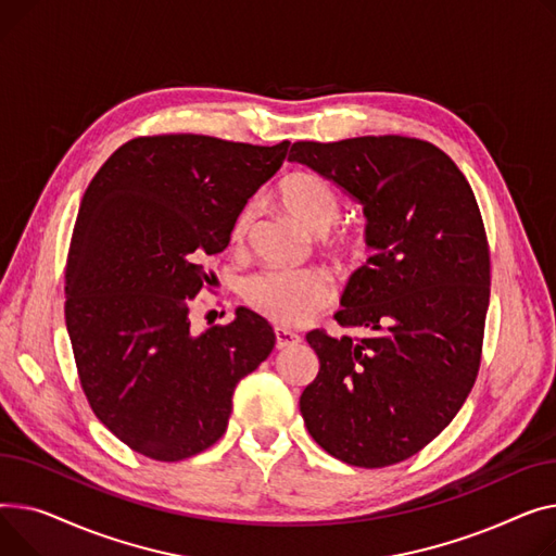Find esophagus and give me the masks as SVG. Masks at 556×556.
<instances>
[{
  "mask_svg": "<svg viewBox=\"0 0 556 556\" xmlns=\"http://www.w3.org/2000/svg\"><path fill=\"white\" fill-rule=\"evenodd\" d=\"M274 334H276V348L278 350H285V348H291V345L301 343V334L291 332V330H285V328H276Z\"/></svg>",
  "mask_w": 556,
  "mask_h": 556,
  "instance_id": "1",
  "label": "esophagus"
}]
</instances>
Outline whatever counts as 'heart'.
<instances>
[{
	"label": "heart",
	"mask_w": 556,
	"mask_h": 556,
	"mask_svg": "<svg viewBox=\"0 0 556 556\" xmlns=\"http://www.w3.org/2000/svg\"><path fill=\"white\" fill-rule=\"evenodd\" d=\"M280 206L307 233L323 238L332 231L341 217V202L334 188L314 173H293L278 186ZM255 204H244L228 226V242L242 244L249 236ZM328 247L345 263H358L368 253V238L362 228H343L328 237ZM334 299L330 278L323 271H265L247 280L244 301L260 316L269 318L282 328H299L328 307Z\"/></svg>",
	"instance_id": "b5f03b06"
}]
</instances>
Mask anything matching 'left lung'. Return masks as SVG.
<instances>
[{"label":"left lung","instance_id":"left-lung-1","mask_svg":"<svg viewBox=\"0 0 556 556\" xmlns=\"http://www.w3.org/2000/svg\"><path fill=\"white\" fill-rule=\"evenodd\" d=\"M364 206L372 255L334 314L370 337L307 334L318 375L303 390L309 435L366 469L438 438L471 393L489 307V244L473 190L433 143L386 135L289 150Z\"/></svg>","mask_w":556,"mask_h":556}]
</instances>
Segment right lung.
<instances>
[{
	"mask_svg": "<svg viewBox=\"0 0 556 556\" xmlns=\"http://www.w3.org/2000/svg\"><path fill=\"white\" fill-rule=\"evenodd\" d=\"M289 141L204 135L123 143L87 186L64 274V320L83 393L105 427L161 463L186 460L226 431L242 377L276 345L247 307L192 334L190 301L211 282L204 257L269 181Z\"/></svg>",
	"mask_w": 556,
	"mask_h": 556,
	"instance_id": "obj_1",
	"label": "right lung"
}]
</instances>
